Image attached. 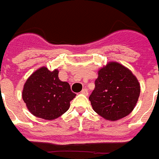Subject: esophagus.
<instances>
[{
  "instance_id": "obj_1",
  "label": "esophagus",
  "mask_w": 159,
  "mask_h": 159,
  "mask_svg": "<svg viewBox=\"0 0 159 159\" xmlns=\"http://www.w3.org/2000/svg\"><path fill=\"white\" fill-rule=\"evenodd\" d=\"M81 93L84 94V95H88V91H87V89H86V88H84V89L81 91Z\"/></svg>"
}]
</instances>
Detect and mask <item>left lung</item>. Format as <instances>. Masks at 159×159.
I'll return each instance as SVG.
<instances>
[{
	"label": "left lung",
	"mask_w": 159,
	"mask_h": 159,
	"mask_svg": "<svg viewBox=\"0 0 159 159\" xmlns=\"http://www.w3.org/2000/svg\"><path fill=\"white\" fill-rule=\"evenodd\" d=\"M139 94L140 85L133 73L119 63L109 62L98 70L89 100L94 111L115 121L132 112Z\"/></svg>",
	"instance_id": "left-lung-1"
}]
</instances>
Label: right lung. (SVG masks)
Wrapping results in <instances>:
<instances>
[{
  "label": "right lung",
  "instance_id": "right-lung-1",
  "mask_svg": "<svg viewBox=\"0 0 159 159\" xmlns=\"http://www.w3.org/2000/svg\"><path fill=\"white\" fill-rule=\"evenodd\" d=\"M59 71L52 72L42 66L32 73L22 91L23 101L32 114L52 120L64 114L76 94L67 82L59 79Z\"/></svg>",
  "mask_w": 159,
  "mask_h": 159
}]
</instances>
